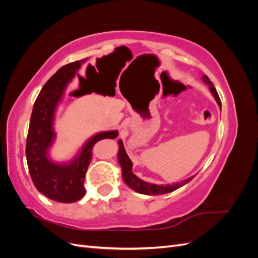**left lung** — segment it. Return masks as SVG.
<instances>
[{
	"instance_id": "8db88e82",
	"label": "left lung",
	"mask_w": 258,
	"mask_h": 258,
	"mask_svg": "<svg viewBox=\"0 0 258 258\" xmlns=\"http://www.w3.org/2000/svg\"><path fill=\"white\" fill-rule=\"evenodd\" d=\"M202 80L204 82H206L207 84H209V88L212 92V95L214 96L216 102L220 105V107H222V102H221V99L218 97V93L214 87L213 83L210 81L209 77L207 75L202 76ZM119 143V152H118V161H119V165L122 168V178L124 183H126L131 189H134L140 194H144V195H150V196H157V195H163V194H168L173 191L179 187L187 184L188 182H190L191 179L195 176H191L189 178L185 179V181L181 182V183H176V184H172V185H156V184H150V183H146L142 179H140L139 177H137L134 173H132V161L130 160V158L128 157V155L126 153V150H124V146L121 140L118 141Z\"/></svg>"
}]
</instances>
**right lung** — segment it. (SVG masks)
I'll return each mask as SVG.
<instances>
[{
    "mask_svg": "<svg viewBox=\"0 0 258 258\" xmlns=\"http://www.w3.org/2000/svg\"><path fill=\"white\" fill-rule=\"evenodd\" d=\"M84 61H75L63 66L46 82L35 100L27 137V162L36 189L47 198L63 204H71L84 197L85 175L92 159L95 144L103 139H115L118 136L117 131H106L92 137L85 144L77 158L69 165H57L47 157V150L54 137L53 113L67 85L77 76L80 87L70 95L80 97L92 91L82 85L86 79L79 74Z\"/></svg>",
    "mask_w": 258,
    "mask_h": 258,
    "instance_id": "obj_1",
    "label": "right lung"
}]
</instances>
